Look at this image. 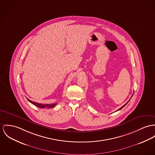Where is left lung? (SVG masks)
Instances as JSON below:
<instances>
[{"mask_svg":"<svg viewBox=\"0 0 155 155\" xmlns=\"http://www.w3.org/2000/svg\"><path fill=\"white\" fill-rule=\"evenodd\" d=\"M127 103H128V102H127ZM127 103H126V104H124V106H122V107H121V108H120L119 109V110H117V111H119V110H121V108H123V107H124V106H126V104H127Z\"/></svg>","mask_w":155,"mask_h":155,"instance_id":"left-lung-1","label":"left lung"}]
</instances>
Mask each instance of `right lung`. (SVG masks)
Returning a JSON list of instances; mask_svg holds the SVG:
<instances>
[{
	"label": "right lung",
	"instance_id": "add662e5",
	"mask_svg": "<svg viewBox=\"0 0 155 155\" xmlns=\"http://www.w3.org/2000/svg\"><path fill=\"white\" fill-rule=\"evenodd\" d=\"M28 99V98H27ZM28 101L31 103L32 104L35 105V106L37 107H39V108H45V107H47V108H52V107H54V106H56L57 103L55 104H39V103H36V102H34L29 99H28Z\"/></svg>",
	"mask_w": 155,
	"mask_h": 155
}]
</instances>
